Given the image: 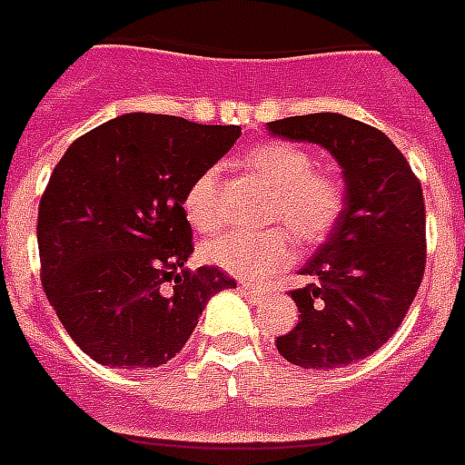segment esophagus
<instances>
[{"label":"esophagus","mask_w":465,"mask_h":465,"mask_svg":"<svg viewBox=\"0 0 465 465\" xmlns=\"http://www.w3.org/2000/svg\"><path fill=\"white\" fill-rule=\"evenodd\" d=\"M239 292L243 297H248L251 302H261V300H263V292L256 288H251V285H239Z\"/></svg>","instance_id":"obj_1"}]
</instances>
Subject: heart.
Returning a JSON list of instances; mask_svg holds the SVG:
<instances>
[{"instance_id": "1", "label": "heart", "mask_w": 465, "mask_h": 465, "mask_svg": "<svg viewBox=\"0 0 465 465\" xmlns=\"http://www.w3.org/2000/svg\"><path fill=\"white\" fill-rule=\"evenodd\" d=\"M241 165L268 187L263 224L285 225L304 246L322 243L334 232L346 204L341 180L329 170L312 168L314 161L304 148L288 141H265L248 148ZM183 209L194 229H217L222 222L217 170L194 177L183 197ZM284 230L271 226L263 232L219 233L204 243L202 256L236 278L263 280L295 258L292 239Z\"/></svg>"}]
</instances>
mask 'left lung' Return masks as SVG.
<instances>
[{
  "label": "left lung",
  "instance_id": "8db88e82",
  "mask_svg": "<svg viewBox=\"0 0 465 465\" xmlns=\"http://www.w3.org/2000/svg\"><path fill=\"white\" fill-rule=\"evenodd\" d=\"M268 131L327 148L346 183L341 219L300 271L310 282L290 292L300 322L275 346L295 366H351L398 331L424 278L420 180L382 131L343 114L288 116Z\"/></svg>",
  "mask_w": 465,
  "mask_h": 465
}]
</instances>
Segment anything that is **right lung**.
<instances>
[{
	"instance_id": "1",
	"label": "right lung",
	"mask_w": 465,
	"mask_h": 465,
	"mask_svg": "<svg viewBox=\"0 0 465 465\" xmlns=\"http://www.w3.org/2000/svg\"><path fill=\"white\" fill-rule=\"evenodd\" d=\"M241 136L168 114H122L73 141L38 204L48 302L102 366L148 371L175 359L209 297L236 288L187 271L193 226L183 197Z\"/></svg>"
}]
</instances>
